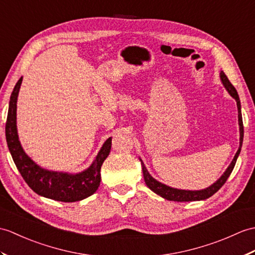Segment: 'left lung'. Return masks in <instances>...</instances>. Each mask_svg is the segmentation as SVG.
Instances as JSON below:
<instances>
[{
  "mask_svg": "<svg viewBox=\"0 0 255 255\" xmlns=\"http://www.w3.org/2000/svg\"><path fill=\"white\" fill-rule=\"evenodd\" d=\"M220 78H221L223 86L225 87V89H226L227 92L230 94V97H233L236 100L237 108H238V124H239V133H240L238 151L236 152L232 163L229 164V166L227 167L226 170L224 171V174L220 177V178H218L210 187L205 188V189H201V190H185V189H177V188H173V187L165 185V183L159 182L158 180L153 178V177L150 175V173L147 171V169L145 167L143 161H142V159L139 157L140 162H141L142 173H143L144 181L146 183V186L149 187L153 192L159 195V197H162L168 201H177V202H189V201H201V200L209 199L215 192L220 190L222 186L228 179L230 174H232V171H233L235 165H236V162H237V158H238V156L240 154L242 141H244V124H242L241 104H240V99L238 96V92H237L235 87L230 84V81L228 80L227 76L224 74V72H221Z\"/></svg>",
  "mask_w": 255,
  "mask_h": 255,
  "instance_id": "left-lung-1",
  "label": "left lung"
}]
</instances>
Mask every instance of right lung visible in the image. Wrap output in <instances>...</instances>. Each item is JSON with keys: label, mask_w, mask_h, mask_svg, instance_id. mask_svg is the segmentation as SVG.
I'll use <instances>...</instances> for the list:
<instances>
[{"label": "right lung", "mask_w": 255, "mask_h": 255, "mask_svg": "<svg viewBox=\"0 0 255 255\" xmlns=\"http://www.w3.org/2000/svg\"><path fill=\"white\" fill-rule=\"evenodd\" d=\"M21 82L22 77L11 92L5 126L7 146L17 169L28 186L41 197L61 202H76L90 197L100 186L101 167L111 152L112 137L104 142L90 166L80 173L73 174L41 167L23 151L17 132V99Z\"/></svg>", "instance_id": "right-lung-1"}]
</instances>
